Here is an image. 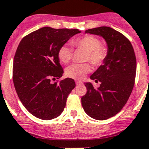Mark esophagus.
<instances>
[{
  "instance_id": "1",
  "label": "esophagus",
  "mask_w": 149,
  "mask_h": 149,
  "mask_svg": "<svg viewBox=\"0 0 149 149\" xmlns=\"http://www.w3.org/2000/svg\"><path fill=\"white\" fill-rule=\"evenodd\" d=\"M75 83H76V84H82V81H78V80H76Z\"/></svg>"
}]
</instances>
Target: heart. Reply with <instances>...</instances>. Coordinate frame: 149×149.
I'll return each mask as SVG.
<instances>
[{
  "label": "heart",
  "instance_id": "obj_1",
  "mask_svg": "<svg viewBox=\"0 0 149 149\" xmlns=\"http://www.w3.org/2000/svg\"><path fill=\"white\" fill-rule=\"evenodd\" d=\"M74 48L86 51L84 61H89L93 65H100L103 63L108 54V48L101 42L98 37L93 35H86L77 37L71 42ZM73 57V49L68 45H63L58 51V58L63 64H68ZM91 71L89 63H74L65 70V75L71 78L82 79Z\"/></svg>",
  "mask_w": 149,
  "mask_h": 149
}]
</instances>
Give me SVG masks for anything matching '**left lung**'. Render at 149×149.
Wrapping results in <instances>:
<instances>
[{"mask_svg": "<svg viewBox=\"0 0 149 149\" xmlns=\"http://www.w3.org/2000/svg\"><path fill=\"white\" fill-rule=\"evenodd\" d=\"M86 33L102 36L108 45V54L90 77L101 82L100 86L95 89L91 83H85L87 91L81 104L88 116L105 120L116 115L131 95L136 77V56L129 39L111 27H95Z\"/></svg>", "mask_w": 149, "mask_h": 149, "instance_id": "left-lung-1", "label": "left lung"}]
</instances>
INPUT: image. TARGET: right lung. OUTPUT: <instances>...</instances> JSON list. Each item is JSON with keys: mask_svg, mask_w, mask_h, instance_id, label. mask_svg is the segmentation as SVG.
<instances>
[{"mask_svg": "<svg viewBox=\"0 0 149 149\" xmlns=\"http://www.w3.org/2000/svg\"><path fill=\"white\" fill-rule=\"evenodd\" d=\"M77 29L45 27L25 36L18 45L13 67L15 91L22 104L34 116L43 120L58 117L75 87L72 78L63 76L58 51Z\"/></svg>", "mask_w": 149, "mask_h": 149, "instance_id": "right-lung-1", "label": "right lung"}]
</instances>
